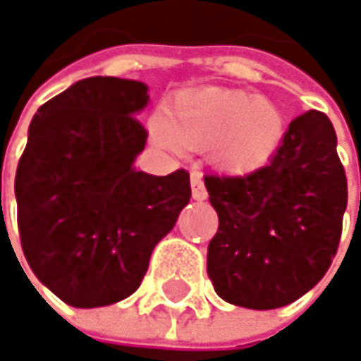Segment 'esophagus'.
Wrapping results in <instances>:
<instances>
[{
  "instance_id": "esophagus-1",
  "label": "esophagus",
  "mask_w": 361,
  "mask_h": 361,
  "mask_svg": "<svg viewBox=\"0 0 361 361\" xmlns=\"http://www.w3.org/2000/svg\"><path fill=\"white\" fill-rule=\"evenodd\" d=\"M190 185H192V196H194V200H204V198H207V188H204L202 176H200L198 171H192Z\"/></svg>"
}]
</instances>
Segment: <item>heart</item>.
Returning a JSON list of instances; mask_svg holds the SVG:
<instances>
[{"label":"heart","instance_id":"heart-1","mask_svg":"<svg viewBox=\"0 0 361 361\" xmlns=\"http://www.w3.org/2000/svg\"><path fill=\"white\" fill-rule=\"evenodd\" d=\"M286 133L284 112L263 96L240 90L198 87L178 94L165 118L150 123L152 140L169 150L209 148L215 167L228 173H251L265 167Z\"/></svg>","mask_w":361,"mask_h":361}]
</instances>
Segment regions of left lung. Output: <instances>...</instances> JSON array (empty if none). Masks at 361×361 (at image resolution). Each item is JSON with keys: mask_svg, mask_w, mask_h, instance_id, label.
<instances>
[{"mask_svg": "<svg viewBox=\"0 0 361 361\" xmlns=\"http://www.w3.org/2000/svg\"><path fill=\"white\" fill-rule=\"evenodd\" d=\"M204 185L219 215L207 271L224 301L276 310L324 278L347 209V178L324 112L307 110L290 121L265 167L207 176Z\"/></svg>", "mask_w": 361, "mask_h": 361, "instance_id": "1", "label": "left lung"}]
</instances>
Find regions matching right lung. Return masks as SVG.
<instances>
[{
	"mask_svg": "<svg viewBox=\"0 0 361 361\" xmlns=\"http://www.w3.org/2000/svg\"><path fill=\"white\" fill-rule=\"evenodd\" d=\"M142 81L90 77L45 102L16 169L18 232L39 282L73 307L137 290L152 249L190 200V173L133 167L148 131Z\"/></svg>",
	"mask_w": 361,
	"mask_h": 361,
	"instance_id": "obj_1",
	"label": "right lung"
}]
</instances>
